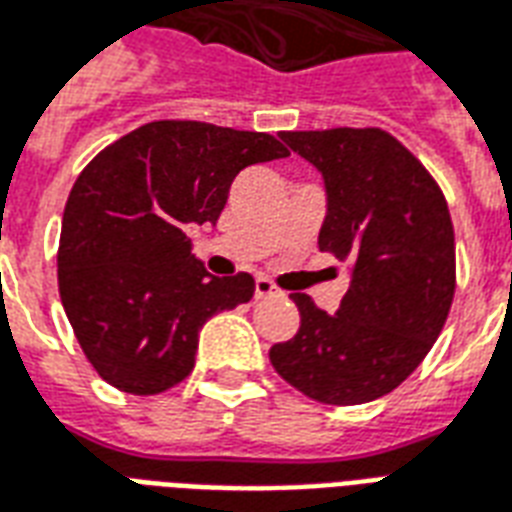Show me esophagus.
I'll return each instance as SVG.
<instances>
[{"instance_id": "34e87169", "label": "esophagus", "mask_w": 512, "mask_h": 512, "mask_svg": "<svg viewBox=\"0 0 512 512\" xmlns=\"http://www.w3.org/2000/svg\"><path fill=\"white\" fill-rule=\"evenodd\" d=\"M279 290H276V285L271 282V279H266V276H257L255 279V298H268V295H276Z\"/></svg>"}]
</instances>
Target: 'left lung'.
<instances>
[{"label": "left lung", "mask_w": 512, "mask_h": 512, "mask_svg": "<svg viewBox=\"0 0 512 512\" xmlns=\"http://www.w3.org/2000/svg\"><path fill=\"white\" fill-rule=\"evenodd\" d=\"M323 173L328 214L317 244L350 263V287L328 314L293 293L301 328L268 358L282 380L323 404H366L407 380L448 320L456 238L431 173L380 127L282 132Z\"/></svg>", "instance_id": "left-lung-1"}]
</instances>
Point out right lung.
Returning <instances> with one entry per match:
<instances>
[{"mask_svg": "<svg viewBox=\"0 0 512 512\" xmlns=\"http://www.w3.org/2000/svg\"><path fill=\"white\" fill-rule=\"evenodd\" d=\"M287 154L268 132L151 121L83 168L64 206L59 295L108 385L132 396L179 385L208 317L252 298L249 274H208L187 225H214L241 170Z\"/></svg>", "mask_w": 512, "mask_h": 512, "instance_id": "add662e5", "label": "right lung"}]
</instances>
